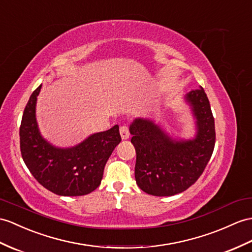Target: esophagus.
Listing matches in <instances>:
<instances>
[{
    "mask_svg": "<svg viewBox=\"0 0 252 252\" xmlns=\"http://www.w3.org/2000/svg\"><path fill=\"white\" fill-rule=\"evenodd\" d=\"M120 132H121V137L123 140H126L129 138V127L127 125H123L120 128Z\"/></svg>",
    "mask_w": 252,
    "mask_h": 252,
    "instance_id": "34e87169",
    "label": "esophagus"
}]
</instances>
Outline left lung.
Returning a JSON list of instances; mask_svg holds the SVG:
<instances>
[{"instance_id":"obj_1","label":"left lung","mask_w":252,"mask_h":252,"mask_svg":"<svg viewBox=\"0 0 252 252\" xmlns=\"http://www.w3.org/2000/svg\"><path fill=\"white\" fill-rule=\"evenodd\" d=\"M186 99L197 118L193 140L173 142L147 120L137 119L130 125L137 154L134 177L146 193L168 197L185 191L198 181L212 157L216 132L208 98L201 88L190 91Z\"/></svg>"}]
</instances>
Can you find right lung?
<instances>
[{"instance_id":"add662e5","label":"right lung","mask_w":252,"mask_h":252,"mask_svg":"<svg viewBox=\"0 0 252 252\" xmlns=\"http://www.w3.org/2000/svg\"><path fill=\"white\" fill-rule=\"evenodd\" d=\"M41 85L24 108L20 125V151L30 172L41 186L59 195H84L100 185L103 169L121 142L119 126L94 133L71 149H57L41 138L35 106Z\"/></svg>"}]
</instances>
